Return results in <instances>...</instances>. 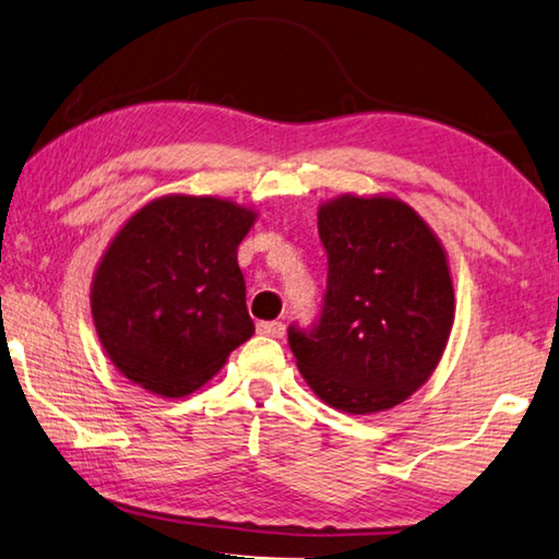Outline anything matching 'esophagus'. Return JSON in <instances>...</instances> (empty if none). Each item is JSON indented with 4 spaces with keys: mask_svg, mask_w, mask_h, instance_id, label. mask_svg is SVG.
I'll use <instances>...</instances> for the list:
<instances>
[{
    "mask_svg": "<svg viewBox=\"0 0 559 559\" xmlns=\"http://www.w3.org/2000/svg\"><path fill=\"white\" fill-rule=\"evenodd\" d=\"M258 332L264 336H272V340H282L285 336V324L282 322H260Z\"/></svg>",
    "mask_w": 559,
    "mask_h": 559,
    "instance_id": "obj_1",
    "label": "esophagus"
}]
</instances>
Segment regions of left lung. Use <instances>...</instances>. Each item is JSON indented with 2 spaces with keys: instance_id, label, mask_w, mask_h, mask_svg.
<instances>
[{
  "instance_id": "left-lung-1",
  "label": "left lung",
  "mask_w": 559,
  "mask_h": 559,
  "mask_svg": "<svg viewBox=\"0 0 559 559\" xmlns=\"http://www.w3.org/2000/svg\"><path fill=\"white\" fill-rule=\"evenodd\" d=\"M329 282L312 332L289 326L297 369L326 406L369 416L404 404L436 371L455 319L448 252L396 195L324 200Z\"/></svg>"
}]
</instances>
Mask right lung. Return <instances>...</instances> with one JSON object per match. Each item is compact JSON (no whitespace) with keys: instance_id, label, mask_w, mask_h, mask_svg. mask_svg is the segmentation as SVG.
<instances>
[{"instance_id":"right-lung-1","label":"right lung","mask_w":559,"mask_h":559,"mask_svg":"<svg viewBox=\"0 0 559 559\" xmlns=\"http://www.w3.org/2000/svg\"><path fill=\"white\" fill-rule=\"evenodd\" d=\"M254 219L230 198L173 193L121 225L91 280V317L128 381L182 399L254 334L237 264Z\"/></svg>"}]
</instances>
